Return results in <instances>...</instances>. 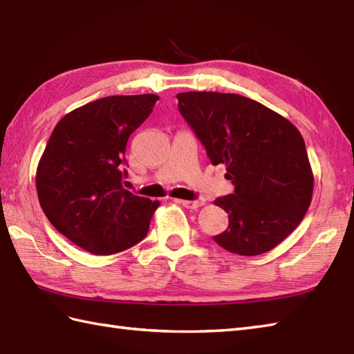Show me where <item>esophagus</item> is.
<instances>
[{
	"instance_id": "1",
	"label": "esophagus",
	"mask_w": 354,
	"mask_h": 354,
	"mask_svg": "<svg viewBox=\"0 0 354 354\" xmlns=\"http://www.w3.org/2000/svg\"><path fill=\"white\" fill-rule=\"evenodd\" d=\"M175 202H178V204H181V205H184L185 208H199V207H202V204H204V202L202 201H183V199H175Z\"/></svg>"
}]
</instances>
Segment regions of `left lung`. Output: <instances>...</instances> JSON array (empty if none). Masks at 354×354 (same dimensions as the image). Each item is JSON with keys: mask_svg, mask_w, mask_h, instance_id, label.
Returning a JSON list of instances; mask_svg holds the SVG:
<instances>
[{"mask_svg": "<svg viewBox=\"0 0 354 354\" xmlns=\"http://www.w3.org/2000/svg\"><path fill=\"white\" fill-rule=\"evenodd\" d=\"M176 99L209 161L225 164V178L234 185V193L214 201L230 221L214 242L239 255L270 251L298 227L312 201L313 173L301 133L239 94L192 91Z\"/></svg>", "mask_w": 354, "mask_h": 354, "instance_id": "left-lung-1", "label": "left lung"}]
</instances>
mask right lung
Here are the masks:
<instances>
[{
    "mask_svg": "<svg viewBox=\"0 0 354 354\" xmlns=\"http://www.w3.org/2000/svg\"><path fill=\"white\" fill-rule=\"evenodd\" d=\"M156 100L155 94L103 97L53 129L37 164V198L53 227L82 250L115 254L147 236L160 202L123 189L124 152Z\"/></svg>",
    "mask_w": 354,
    "mask_h": 354,
    "instance_id": "obj_1",
    "label": "right lung"
}]
</instances>
